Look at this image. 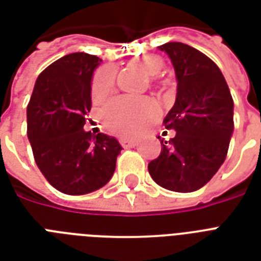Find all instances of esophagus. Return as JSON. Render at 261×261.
<instances>
[{
    "label": "esophagus",
    "mask_w": 261,
    "mask_h": 261,
    "mask_svg": "<svg viewBox=\"0 0 261 261\" xmlns=\"http://www.w3.org/2000/svg\"><path fill=\"white\" fill-rule=\"evenodd\" d=\"M120 143H122L123 147H134L135 145H137V142H135V141H133V139H128V138H122L120 139Z\"/></svg>",
    "instance_id": "1"
}]
</instances>
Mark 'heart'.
I'll use <instances>...</instances> for the list:
<instances>
[{"instance_id": "b5f03b06", "label": "heart", "mask_w": 261, "mask_h": 261, "mask_svg": "<svg viewBox=\"0 0 261 261\" xmlns=\"http://www.w3.org/2000/svg\"><path fill=\"white\" fill-rule=\"evenodd\" d=\"M133 66L150 77H157L164 71L165 62L159 55H142L133 59ZM115 87V71L104 67L96 73L92 84V97L101 101L110 96ZM159 110L150 100H133L119 97L111 101L102 111V122L112 133L118 135H135L142 133L154 123Z\"/></svg>"}]
</instances>
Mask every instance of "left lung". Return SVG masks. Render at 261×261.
Here are the masks:
<instances>
[{
  "instance_id": "left-lung-1",
  "label": "left lung",
  "mask_w": 261,
  "mask_h": 261,
  "mask_svg": "<svg viewBox=\"0 0 261 261\" xmlns=\"http://www.w3.org/2000/svg\"><path fill=\"white\" fill-rule=\"evenodd\" d=\"M159 48L176 73V101L164 119L176 135L161 141V153L147 169L165 190L192 192L210 181L226 159L234 102L222 71L203 53L180 42Z\"/></svg>"
}]
</instances>
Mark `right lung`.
<instances>
[{
  "instance_id": "add662e5",
  "label": "right lung",
  "mask_w": 261,
  "mask_h": 261,
  "mask_svg": "<svg viewBox=\"0 0 261 261\" xmlns=\"http://www.w3.org/2000/svg\"><path fill=\"white\" fill-rule=\"evenodd\" d=\"M101 59L62 57L36 80L27 107L28 139L47 181L67 195H85L110 181L122 150L118 139L84 130L92 106V77Z\"/></svg>"
}]
</instances>
